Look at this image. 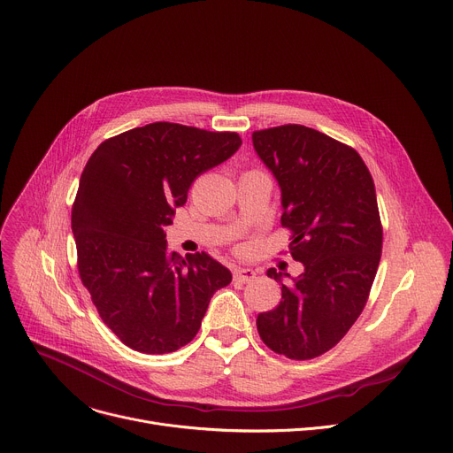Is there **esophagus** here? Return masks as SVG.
<instances>
[{"instance_id":"1","label":"esophagus","mask_w":453,"mask_h":453,"mask_svg":"<svg viewBox=\"0 0 453 453\" xmlns=\"http://www.w3.org/2000/svg\"><path fill=\"white\" fill-rule=\"evenodd\" d=\"M256 280V272L252 268H234V281L250 283Z\"/></svg>"}]
</instances>
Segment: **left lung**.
Returning a JSON list of instances; mask_svg holds the SVG:
<instances>
[{"label":"left lung","instance_id":"8db88e82","mask_svg":"<svg viewBox=\"0 0 453 453\" xmlns=\"http://www.w3.org/2000/svg\"><path fill=\"white\" fill-rule=\"evenodd\" d=\"M252 143L280 183L281 225L303 263L297 277L268 268L281 303L257 316V332L275 354L314 359L352 328L375 280L382 226L373 180L352 147L303 125L257 130Z\"/></svg>","mask_w":453,"mask_h":453}]
</instances>
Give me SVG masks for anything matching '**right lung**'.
<instances>
[{
    "instance_id": "obj_1",
    "label": "right lung",
    "mask_w": 453,
    "mask_h": 453,
    "mask_svg": "<svg viewBox=\"0 0 453 453\" xmlns=\"http://www.w3.org/2000/svg\"><path fill=\"white\" fill-rule=\"evenodd\" d=\"M241 147L235 132L150 123L103 142L73 206L78 270L97 314L121 342L168 354L190 342L232 273L204 252L166 250L165 226L199 173Z\"/></svg>"
}]
</instances>
